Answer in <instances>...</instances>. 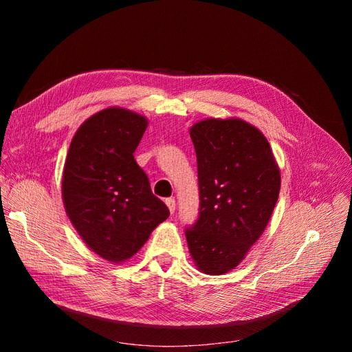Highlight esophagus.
Wrapping results in <instances>:
<instances>
[{
  "label": "esophagus",
  "mask_w": 352,
  "mask_h": 352,
  "mask_svg": "<svg viewBox=\"0 0 352 352\" xmlns=\"http://www.w3.org/2000/svg\"><path fill=\"white\" fill-rule=\"evenodd\" d=\"M166 204H167V207H168V211L173 214L175 210H176V201H175V198H167V199H166Z\"/></svg>",
  "instance_id": "esophagus-1"
}]
</instances>
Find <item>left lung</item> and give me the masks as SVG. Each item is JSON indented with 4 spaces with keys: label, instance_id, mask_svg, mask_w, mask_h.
I'll use <instances>...</instances> for the list:
<instances>
[{
    "label": "left lung",
    "instance_id": "8db88e82",
    "mask_svg": "<svg viewBox=\"0 0 352 352\" xmlns=\"http://www.w3.org/2000/svg\"><path fill=\"white\" fill-rule=\"evenodd\" d=\"M189 135L199 185V217L186 229L189 252L199 272L225 274L267 226L279 198L280 170L263 132L238 117H210Z\"/></svg>",
    "mask_w": 352,
    "mask_h": 352
}]
</instances>
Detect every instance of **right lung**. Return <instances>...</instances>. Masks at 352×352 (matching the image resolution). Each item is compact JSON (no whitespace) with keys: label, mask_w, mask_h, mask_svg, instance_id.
<instances>
[{"label":"right lung","mask_w":352,"mask_h":352,"mask_svg":"<svg viewBox=\"0 0 352 352\" xmlns=\"http://www.w3.org/2000/svg\"><path fill=\"white\" fill-rule=\"evenodd\" d=\"M146 126L145 116L122 107L92 114L74 133L63 168L61 197L73 228L116 264L132 258L170 214L133 157Z\"/></svg>","instance_id":"right-lung-1"}]
</instances>
